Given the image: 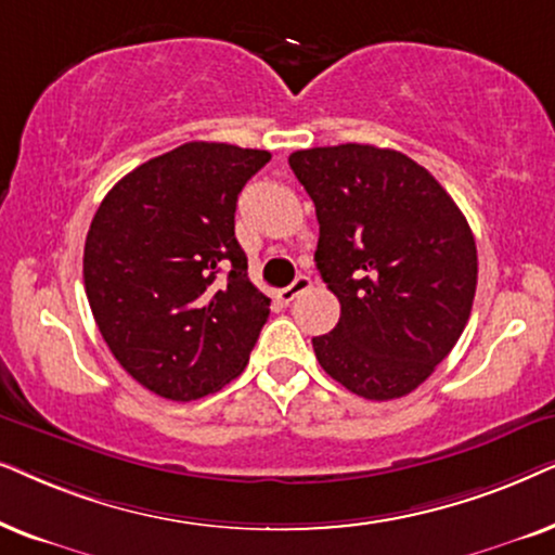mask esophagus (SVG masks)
Segmentation results:
<instances>
[{"label": "esophagus", "mask_w": 555, "mask_h": 555, "mask_svg": "<svg viewBox=\"0 0 555 555\" xmlns=\"http://www.w3.org/2000/svg\"><path fill=\"white\" fill-rule=\"evenodd\" d=\"M309 286H312V279L307 276V273H299L297 279H294V282L289 284V286H284L282 292H279V299L282 301H286V305H289V301H294L299 297V294H305Z\"/></svg>", "instance_id": "obj_1"}]
</instances>
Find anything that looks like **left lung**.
<instances>
[{
  "label": "left lung",
  "mask_w": 555,
  "mask_h": 555,
  "mask_svg": "<svg viewBox=\"0 0 555 555\" xmlns=\"http://www.w3.org/2000/svg\"><path fill=\"white\" fill-rule=\"evenodd\" d=\"M292 172L320 223L317 269L339 322L314 337L324 373L367 401L418 388L452 352L477 289L467 218L434 175L396 150H299Z\"/></svg>",
  "instance_id": "left-lung-1"
}]
</instances>
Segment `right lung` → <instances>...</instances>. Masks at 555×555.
I'll return each instance as SVG.
<instances>
[{
	"label": "right lung",
	"mask_w": 555,
	"mask_h": 555,
	"mask_svg": "<svg viewBox=\"0 0 555 555\" xmlns=\"http://www.w3.org/2000/svg\"><path fill=\"white\" fill-rule=\"evenodd\" d=\"M263 150L188 142L118 180L86 235L83 282L118 365L169 401L243 373L271 299L250 284L235 203Z\"/></svg>",
	"instance_id": "right-lung-1"
}]
</instances>
